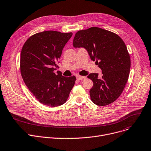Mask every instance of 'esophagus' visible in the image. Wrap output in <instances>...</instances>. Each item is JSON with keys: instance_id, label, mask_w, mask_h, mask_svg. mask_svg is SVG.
I'll use <instances>...</instances> for the list:
<instances>
[{"instance_id": "esophagus-1", "label": "esophagus", "mask_w": 151, "mask_h": 151, "mask_svg": "<svg viewBox=\"0 0 151 151\" xmlns=\"http://www.w3.org/2000/svg\"><path fill=\"white\" fill-rule=\"evenodd\" d=\"M86 78V76H79V75H78L76 76V79L78 80H83L84 79Z\"/></svg>"}]
</instances>
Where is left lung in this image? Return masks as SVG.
<instances>
[{
	"instance_id": "8db88e82",
	"label": "left lung",
	"mask_w": 151,
	"mask_h": 151,
	"mask_svg": "<svg viewBox=\"0 0 151 151\" xmlns=\"http://www.w3.org/2000/svg\"><path fill=\"white\" fill-rule=\"evenodd\" d=\"M73 45L85 48L102 70L101 76L90 73L87 76L93 82L90 90L92 102L99 106L114 102L124 89L130 71V56L124 42L115 33L91 27L78 31Z\"/></svg>"
}]
</instances>
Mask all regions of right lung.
<instances>
[{
  "label": "right lung",
  "instance_id": "add662e5",
  "mask_svg": "<svg viewBox=\"0 0 151 151\" xmlns=\"http://www.w3.org/2000/svg\"><path fill=\"white\" fill-rule=\"evenodd\" d=\"M72 32L46 31L26 41L20 53V72L27 87L43 105L55 107L64 104L73 87L76 77H65L57 65L62 50Z\"/></svg>",
  "mask_w": 151,
  "mask_h": 151
}]
</instances>
